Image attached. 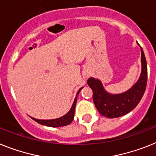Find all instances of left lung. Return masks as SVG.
Listing matches in <instances>:
<instances>
[{
	"instance_id": "obj_1",
	"label": "left lung",
	"mask_w": 156,
	"mask_h": 156,
	"mask_svg": "<svg viewBox=\"0 0 156 156\" xmlns=\"http://www.w3.org/2000/svg\"><path fill=\"white\" fill-rule=\"evenodd\" d=\"M141 65L142 70L136 83L125 92L119 94H109L105 90L101 82L94 78L87 81L93 90V100L97 109L102 116L108 118L120 117L134 109L141 100L146 90L147 81V66L142 48Z\"/></svg>"
}]
</instances>
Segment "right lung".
Masks as SVG:
<instances>
[{
	"label": "right lung",
	"instance_id": "obj_1",
	"mask_svg": "<svg viewBox=\"0 0 156 156\" xmlns=\"http://www.w3.org/2000/svg\"><path fill=\"white\" fill-rule=\"evenodd\" d=\"M83 87H82L81 89H79V90L78 91L77 94H76V97L74 98V103L72 105L71 108H70V111L65 114L64 116H61L59 118L57 119H53V120H38V119L31 118L33 119L35 121H36L37 123L40 124V125H46V126L48 127H62V126H66V125H70V123L73 121L74 120V109H75L76 106V103H77V98H78V95L79 94V92L80 90Z\"/></svg>",
	"mask_w": 156,
	"mask_h": 156
}]
</instances>
